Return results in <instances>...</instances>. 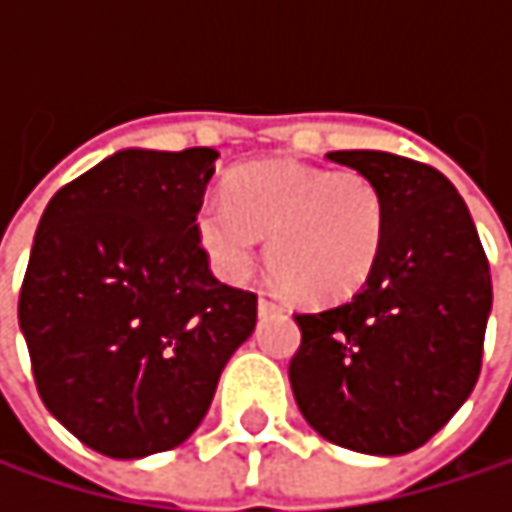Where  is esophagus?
<instances>
[{
	"instance_id": "1",
	"label": "esophagus",
	"mask_w": 512,
	"mask_h": 512,
	"mask_svg": "<svg viewBox=\"0 0 512 512\" xmlns=\"http://www.w3.org/2000/svg\"><path fill=\"white\" fill-rule=\"evenodd\" d=\"M278 311H281L278 302H272V299H266V296L257 299V314H260V317H269V314H278Z\"/></svg>"
}]
</instances>
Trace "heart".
Returning a JSON list of instances; mask_svg holds the SVG:
<instances>
[{"instance_id": "obj_1", "label": "heart", "mask_w": 512, "mask_h": 512, "mask_svg": "<svg viewBox=\"0 0 512 512\" xmlns=\"http://www.w3.org/2000/svg\"><path fill=\"white\" fill-rule=\"evenodd\" d=\"M388 225L379 183L356 168L252 162L201 201L195 231L213 269L243 281L269 237V269L305 302H338L367 281Z\"/></svg>"}]
</instances>
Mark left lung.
Returning a JSON list of instances; mask_svg holds the SVG:
<instances>
[{"label":"left lung","mask_w":512,"mask_h":512,"mask_svg":"<svg viewBox=\"0 0 512 512\" xmlns=\"http://www.w3.org/2000/svg\"><path fill=\"white\" fill-rule=\"evenodd\" d=\"M326 156L379 183L388 225L358 293L296 314L293 397L332 445L409 454L454 418L480 376L489 260L460 192L433 165L385 151Z\"/></svg>","instance_id":"left-lung-1"}]
</instances>
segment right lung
<instances>
[{
  "instance_id": "1",
  "label": "right lung",
  "mask_w": 512,
  "mask_h": 512,
  "mask_svg": "<svg viewBox=\"0 0 512 512\" xmlns=\"http://www.w3.org/2000/svg\"><path fill=\"white\" fill-rule=\"evenodd\" d=\"M216 156L118 151L41 216L20 329L44 406L103 457L183 445L255 332L257 296L210 272L195 231Z\"/></svg>"
}]
</instances>
